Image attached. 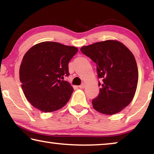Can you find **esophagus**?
Masks as SVG:
<instances>
[{"label":"esophagus","mask_w":154,"mask_h":154,"mask_svg":"<svg viewBox=\"0 0 154 154\" xmlns=\"http://www.w3.org/2000/svg\"><path fill=\"white\" fill-rule=\"evenodd\" d=\"M79 88H85V84H82L80 85V86H79Z\"/></svg>","instance_id":"34e87169"}]
</instances>
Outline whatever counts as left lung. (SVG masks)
<instances>
[{
    "label": "left lung",
    "instance_id": "8db88e82",
    "mask_svg": "<svg viewBox=\"0 0 154 154\" xmlns=\"http://www.w3.org/2000/svg\"><path fill=\"white\" fill-rule=\"evenodd\" d=\"M82 53L97 66L100 93L92 100L96 111L113 115L127 106L134 97L138 70L132 52L118 41L108 40L84 46Z\"/></svg>",
    "mask_w": 154,
    "mask_h": 154
}]
</instances>
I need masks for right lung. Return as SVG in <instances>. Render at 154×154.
Masks as SVG:
<instances>
[{
	"label": "right lung",
	"instance_id": "obj_1",
	"mask_svg": "<svg viewBox=\"0 0 154 154\" xmlns=\"http://www.w3.org/2000/svg\"><path fill=\"white\" fill-rule=\"evenodd\" d=\"M77 51L76 47L45 41L26 52L19 77L26 97L33 106L52 112L66 105L73 88L63 79L70 75L68 63Z\"/></svg>",
	"mask_w": 154,
	"mask_h": 154
}]
</instances>
